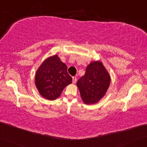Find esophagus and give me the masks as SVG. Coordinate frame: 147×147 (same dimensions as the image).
Masks as SVG:
<instances>
[{
	"instance_id": "1",
	"label": "esophagus",
	"mask_w": 147,
	"mask_h": 147,
	"mask_svg": "<svg viewBox=\"0 0 147 147\" xmlns=\"http://www.w3.org/2000/svg\"><path fill=\"white\" fill-rule=\"evenodd\" d=\"M76 81H77V78L76 77H73V78H72V82H73V83H76Z\"/></svg>"
}]
</instances>
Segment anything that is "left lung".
Masks as SVG:
<instances>
[{
    "mask_svg": "<svg viewBox=\"0 0 147 147\" xmlns=\"http://www.w3.org/2000/svg\"><path fill=\"white\" fill-rule=\"evenodd\" d=\"M111 78L100 60L92 61L88 65L85 74L77 82L81 98L85 105L98 102L108 91Z\"/></svg>",
    "mask_w": 147,
    "mask_h": 147,
    "instance_id": "left-lung-1",
    "label": "left lung"
}]
</instances>
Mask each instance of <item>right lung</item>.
<instances>
[{
    "mask_svg": "<svg viewBox=\"0 0 147 147\" xmlns=\"http://www.w3.org/2000/svg\"><path fill=\"white\" fill-rule=\"evenodd\" d=\"M67 66L55 55L46 58L35 73V83L43 98L54 100L60 96L65 87L72 83Z\"/></svg>",
    "mask_w": 147,
    "mask_h": 147,
    "instance_id": "add662e5",
    "label": "right lung"
}]
</instances>
